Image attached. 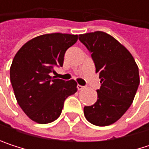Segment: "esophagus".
<instances>
[{
	"instance_id": "esophagus-1",
	"label": "esophagus",
	"mask_w": 149,
	"mask_h": 149,
	"mask_svg": "<svg viewBox=\"0 0 149 149\" xmlns=\"http://www.w3.org/2000/svg\"><path fill=\"white\" fill-rule=\"evenodd\" d=\"M77 90H78V91H81V90H83L84 87V86H82V85H80V84H77Z\"/></svg>"
}]
</instances>
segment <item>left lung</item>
<instances>
[{"label":"left lung","instance_id":"1","mask_svg":"<svg viewBox=\"0 0 149 149\" xmlns=\"http://www.w3.org/2000/svg\"><path fill=\"white\" fill-rule=\"evenodd\" d=\"M78 39L91 53L101 78L97 100L84 108V116L94 125H110L133 103L140 84L138 66L127 48L104 32L80 34Z\"/></svg>","mask_w":149,"mask_h":149}]
</instances>
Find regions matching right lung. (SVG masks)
Wrapping results in <instances>:
<instances>
[{"label":"right lung","instance_id":"1","mask_svg":"<svg viewBox=\"0 0 149 149\" xmlns=\"http://www.w3.org/2000/svg\"><path fill=\"white\" fill-rule=\"evenodd\" d=\"M77 35L47 33L37 36L17 52L10 67V81L19 107L33 122L45 124L61 114L65 100L77 92V82L50 76L63 66L66 50Z\"/></svg>","mask_w":149,"mask_h":149}]
</instances>
